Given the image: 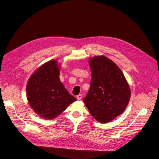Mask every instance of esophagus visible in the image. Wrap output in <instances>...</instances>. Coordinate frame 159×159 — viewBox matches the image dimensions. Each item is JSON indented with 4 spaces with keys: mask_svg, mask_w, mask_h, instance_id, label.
<instances>
[{
    "mask_svg": "<svg viewBox=\"0 0 159 159\" xmlns=\"http://www.w3.org/2000/svg\"><path fill=\"white\" fill-rule=\"evenodd\" d=\"M82 97V95L81 94H79V95H78L77 96V100H81Z\"/></svg>",
    "mask_w": 159,
    "mask_h": 159,
    "instance_id": "1",
    "label": "esophagus"
}]
</instances>
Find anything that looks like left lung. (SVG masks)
Returning a JSON list of instances; mask_svg holds the SVG:
<instances>
[{"instance_id":"obj_1","label":"left lung","mask_w":159,"mask_h":159,"mask_svg":"<svg viewBox=\"0 0 159 159\" xmlns=\"http://www.w3.org/2000/svg\"><path fill=\"white\" fill-rule=\"evenodd\" d=\"M90 88L83 100L90 114L98 122H111L126 109L131 89L124 75L114 62L103 55L89 60Z\"/></svg>"}]
</instances>
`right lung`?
<instances>
[{
  "instance_id": "obj_1",
  "label": "right lung",
  "mask_w": 159,
  "mask_h": 159,
  "mask_svg": "<svg viewBox=\"0 0 159 159\" xmlns=\"http://www.w3.org/2000/svg\"><path fill=\"white\" fill-rule=\"evenodd\" d=\"M61 64L49 61L38 68L30 77L26 96L30 106L40 117L52 120L77 101L59 79Z\"/></svg>"
}]
</instances>
